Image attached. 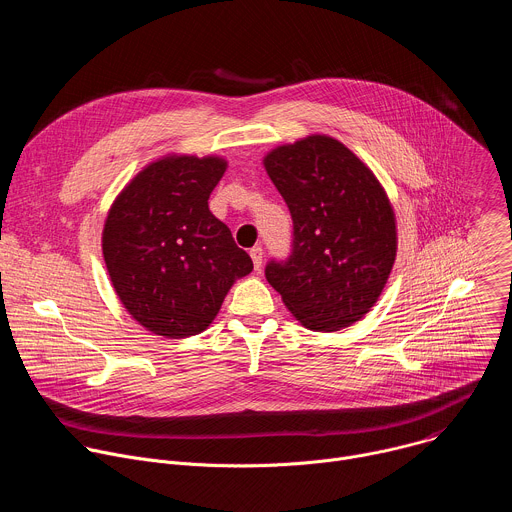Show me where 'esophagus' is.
Listing matches in <instances>:
<instances>
[{
  "label": "esophagus",
  "mask_w": 512,
  "mask_h": 512,
  "mask_svg": "<svg viewBox=\"0 0 512 512\" xmlns=\"http://www.w3.org/2000/svg\"><path fill=\"white\" fill-rule=\"evenodd\" d=\"M251 259H253V265H255V269H259L261 267V263H263V247H253L251 249Z\"/></svg>",
  "instance_id": "obj_1"
}]
</instances>
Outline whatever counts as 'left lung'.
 Masks as SVG:
<instances>
[{
	"label": "left lung",
	"instance_id": "8db88e82",
	"mask_svg": "<svg viewBox=\"0 0 512 512\" xmlns=\"http://www.w3.org/2000/svg\"><path fill=\"white\" fill-rule=\"evenodd\" d=\"M265 170L294 221L289 255L265 265L269 285L306 328L350 326L379 300L395 261V214L385 190L326 135L281 145Z\"/></svg>",
	"mask_w": 512,
	"mask_h": 512
}]
</instances>
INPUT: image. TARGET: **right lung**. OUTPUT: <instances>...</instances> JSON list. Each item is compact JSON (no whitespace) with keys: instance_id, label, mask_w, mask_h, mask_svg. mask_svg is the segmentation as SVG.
Wrapping results in <instances>:
<instances>
[{"instance_id":"obj_1","label":"right lung","mask_w":512,"mask_h":512,"mask_svg":"<svg viewBox=\"0 0 512 512\" xmlns=\"http://www.w3.org/2000/svg\"><path fill=\"white\" fill-rule=\"evenodd\" d=\"M227 164L176 156L139 172L109 210L103 257L119 300L168 338L202 332L237 277L253 271L231 229L208 208Z\"/></svg>"}]
</instances>
